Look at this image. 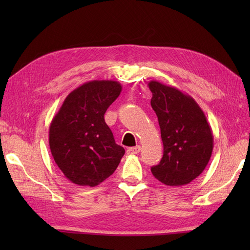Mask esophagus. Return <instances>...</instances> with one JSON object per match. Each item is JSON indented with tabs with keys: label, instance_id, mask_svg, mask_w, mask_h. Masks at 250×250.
<instances>
[{
	"label": "esophagus",
	"instance_id": "34e87169",
	"mask_svg": "<svg viewBox=\"0 0 250 250\" xmlns=\"http://www.w3.org/2000/svg\"><path fill=\"white\" fill-rule=\"evenodd\" d=\"M141 151V146H135V147H130L127 149V153L128 154H138Z\"/></svg>",
	"mask_w": 250,
	"mask_h": 250
}]
</instances>
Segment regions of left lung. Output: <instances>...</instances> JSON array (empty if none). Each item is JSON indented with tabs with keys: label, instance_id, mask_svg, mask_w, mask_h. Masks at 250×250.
Masks as SVG:
<instances>
[{
	"label": "left lung",
	"instance_id": "8db88e82",
	"mask_svg": "<svg viewBox=\"0 0 250 250\" xmlns=\"http://www.w3.org/2000/svg\"><path fill=\"white\" fill-rule=\"evenodd\" d=\"M148 86L164 144L162 160L151 172L166 186L190 184L206 169L213 152L214 138L207 117L181 90L155 80Z\"/></svg>",
	"mask_w": 250,
	"mask_h": 250
}]
</instances>
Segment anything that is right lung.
Listing matches in <instances>:
<instances>
[{
  "label": "right lung",
  "mask_w": 250,
  "mask_h": 250,
  "mask_svg": "<svg viewBox=\"0 0 250 250\" xmlns=\"http://www.w3.org/2000/svg\"><path fill=\"white\" fill-rule=\"evenodd\" d=\"M121 90L118 81H88L67 95L53 118L51 153L73 184L96 187L118 168L125 150L116 144L104 115Z\"/></svg>",
  "instance_id": "obj_1"
}]
</instances>
